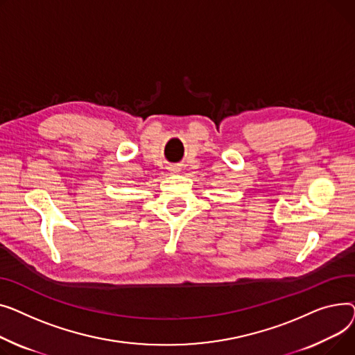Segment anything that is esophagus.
Masks as SVG:
<instances>
[{
  "instance_id": "esophagus-1",
  "label": "esophagus",
  "mask_w": 355,
  "mask_h": 355,
  "mask_svg": "<svg viewBox=\"0 0 355 355\" xmlns=\"http://www.w3.org/2000/svg\"><path fill=\"white\" fill-rule=\"evenodd\" d=\"M169 172L175 175V173H178V172H179V169L176 168V166H172V168H169Z\"/></svg>"
}]
</instances>
